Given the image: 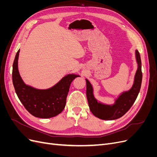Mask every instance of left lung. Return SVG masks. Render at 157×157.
<instances>
[{
  "mask_svg": "<svg viewBox=\"0 0 157 157\" xmlns=\"http://www.w3.org/2000/svg\"><path fill=\"white\" fill-rule=\"evenodd\" d=\"M137 69L134 76V83L131 88L122 92L113 104L103 103L94 97L92 85L88 79L86 82V96L90 111L93 115L100 119L105 121L115 120L122 117L129 110L138 96L142 81L141 61L138 50L135 52Z\"/></svg>",
  "mask_w": 157,
  "mask_h": 157,
  "instance_id": "1",
  "label": "left lung"
}]
</instances>
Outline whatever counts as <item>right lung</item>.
I'll return each instance as SVG.
<instances>
[{
  "instance_id": "obj_1",
  "label": "right lung",
  "mask_w": 157,
  "mask_h": 157,
  "mask_svg": "<svg viewBox=\"0 0 157 157\" xmlns=\"http://www.w3.org/2000/svg\"><path fill=\"white\" fill-rule=\"evenodd\" d=\"M19 50L13 63L12 82L17 96L27 111L34 117L48 118L62 112L73 80L80 75L68 74L54 86L48 89H37L23 82L18 70Z\"/></svg>"
}]
</instances>
